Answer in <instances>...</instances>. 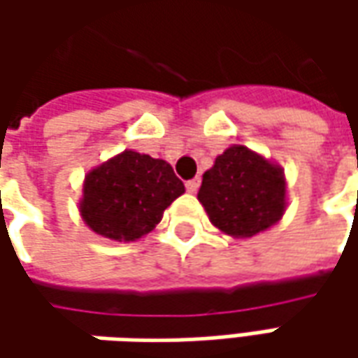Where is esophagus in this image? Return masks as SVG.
Instances as JSON below:
<instances>
[{"instance_id": "1", "label": "esophagus", "mask_w": 358, "mask_h": 358, "mask_svg": "<svg viewBox=\"0 0 358 358\" xmlns=\"http://www.w3.org/2000/svg\"><path fill=\"white\" fill-rule=\"evenodd\" d=\"M199 185H201L199 177H195V179H189V181L185 183L187 191H189V193H195V191L199 189Z\"/></svg>"}]
</instances>
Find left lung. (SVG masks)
Returning <instances> with one entry per match:
<instances>
[{
    "label": "left lung",
    "mask_w": 358,
    "mask_h": 358,
    "mask_svg": "<svg viewBox=\"0 0 358 358\" xmlns=\"http://www.w3.org/2000/svg\"><path fill=\"white\" fill-rule=\"evenodd\" d=\"M197 197L215 227L233 237H253L282 217L285 177L245 145H233L205 171Z\"/></svg>",
    "instance_id": "1"
}]
</instances>
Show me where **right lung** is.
Returning <instances> with one entry per match:
<instances>
[{"mask_svg": "<svg viewBox=\"0 0 358 358\" xmlns=\"http://www.w3.org/2000/svg\"><path fill=\"white\" fill-rule=\"evenodd\" d=\"M183 191L167 161L123 151L85 177L79 209L95 233L135 241L157 225Z\"/></svg>", "mask_w": 358, "mask_h": 358, "instance_id": "right-lung-1", "label": "right lung"}]
</instances>
